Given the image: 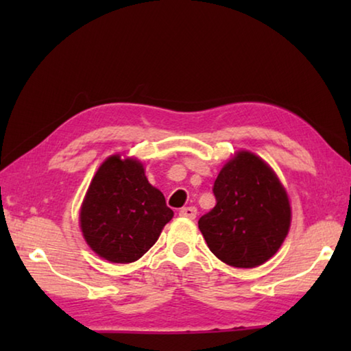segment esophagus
<instances>
[{
    "mask_svg": "<svg viewBox=\"0 0 351 351\" xmlns=\"http://www.w3.org/2000/svg\"><path fill=\"white\" fill-rule=\"evenodd\" d=\"M180 217L189 218V219H193L195 217H197V207H193V206L182 207V209L180 210Z\"/></svg>",
    "mask_w": 351,
    "mask_h": 351,
    "instance_id": "obj_1",
    "label": "esophagus"
}]
</instances>
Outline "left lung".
I'll list each match as a JSON object with an SVG mask.
<instances>
[{
  "instance_id": "1",
  "label": "left lung",
  "mask_w": 351,
  "mask_h": 351,
  "mask_svg": "<svg viewBox=\"0 0 351 351\" xmlns=\"http://www.w3.org/2000/svg\"><path fill=\"white\" fill-rule=\"evenodd\" d=\"M213 195L215 207L198 221L210 251L235 268L268 261L291 224L287 190L269 165L251 152H239L218 173Z\"/></svg>"
}]
</instances>
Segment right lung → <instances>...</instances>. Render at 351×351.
<instances>
[{"label":"right lung","mask_w":351,"mask_h":351,"mask_svg":"<svg viewBox=\"0 0 351 351\" xmlns=\"http://www.w3.org/2000/svg\"><path fill=\"white\" fill-rule=\"evenodd\" d=\"M173 210L148 182L138 159L112 154L100 165L80 209V229L94 252L111 263L139 260L161 235Z\"/></svg>","instance_id":"obj_1"}]
</instances>
